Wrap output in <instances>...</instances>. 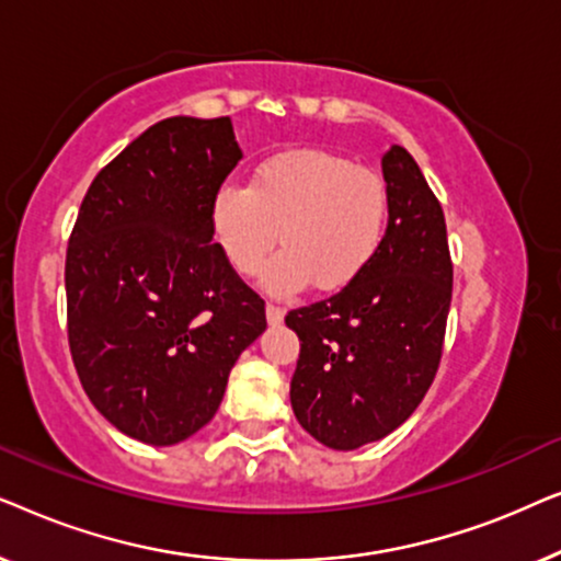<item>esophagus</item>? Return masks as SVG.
<instances>
[{"instance_id": "1", "label": "esophagus", "mask_w": 561, "mask_h": 561, "mask_svg": "<svg viewBox=\"0 0 561 561\" xmlns=\"http://www.w3.org/2000/svg\"><path fill=\"white\" fill-rule=\"evenodd\" d=\"M265 317H267V321H271L273 327L280 324V321H283V309H280L278 304L267 301V304H265Z\"/></svg>"}]
</instances>
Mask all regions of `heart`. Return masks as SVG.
<instances>
[{"instance_id":"heart-1","label":"heart","mask_w":561,"mask_h":561,"mask_svg":"<svg viewBox=\"0 0 561 561\" xmlns=\"http://www.w3.org/2000/svg\"><path fill=\"white\" fill-rule=\"evenodd\" d=\"M388 214L386 181L327 150L267 158L250 188L225 183L209 206L214 240L237 273H255L280 240L283 250L260 273L273 294L306 280L336 290L359 278L382 248Z\"/></svg>"}]
</instances>
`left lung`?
Returning a JSON list of instances; mask_svg holds the SVG:
<instances>
[{
	"mask_svg": "<svg viewBox=\"0 0 561 561\" xmlns=\"http://www.w3.org/2000/svg\"><path fill=\"white\" fill-rule=\"evenodd\" d=\"M380 163L390 196L380 252L340 294L286 317L301 340L290 405L313 439L340 451L396 432L424 401L451 304L439 202L401 145Z\"/></svg>",
	"mask_w": 561,
	"mask_h": 561,
	"instance_id": "1",
	"label": "left lung"
}]
</instances>
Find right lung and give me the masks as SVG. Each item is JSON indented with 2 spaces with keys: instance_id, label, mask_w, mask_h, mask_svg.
Returning <instances> with one entry per match:
<instances>
[{
  "instance_id": "1",
  "label": "right lung",
  "mask_w": 561,
  "mask_h": 561,
  "mask_svg": "<svg viewBox=\"0 0 561 561\" xmlns=\"http://www.w3.org/2000/svg\"><path fill=\"white\" fill-rule=\"evenodd\" d=\"M240 160L229 117L158 122L96 175L68 242L76 373L112 426L152 447L209 424L267 327L211 242V198Z\"/></svg>"
}]
</instances>
